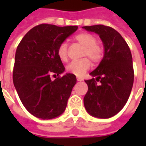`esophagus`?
I'll list each match as a JSON object with an SVG mask.
<instances>
[{
	"label": "esophagus",
	"mask_w": 146,
	"mask_h": 146,
	"mask_svg": "<svg viewBox=\"0 0 146 146\" xmlns=\"http://www.w3.org/2000/svg\"><path fill=\"white\" fill-rule=\"evenodd\" d=\"M76 80H77L78 81H82V79H80V78H79V77H77V78H76Z\"/></svg>",
	"instance_id": "1"
}]
</instances>
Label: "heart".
Masks as SVG:
<instances>
[{"instance_id":"heart-1","label":"heart","mask_w":146,"mask_h":146,"mask_svg":"<svg viewBox=\"0 0 146 146\" xmlns=\"http://www.w3.org/2000/svg\"><path fill=\"white\" fill-rule=\"evenodd\" d=\"M74 40L83 46L82 57H88L93 62H99L103 57V48L97 42L96 36L89 32H81L74 37ZM57 55L62 62H66L68 59V46L66 42L61 43L57 49ZM91 66V62L87 58L73 61L67 65L66 70L73 75L82 76L89 70Z\"/></svg>"}]
</instances>
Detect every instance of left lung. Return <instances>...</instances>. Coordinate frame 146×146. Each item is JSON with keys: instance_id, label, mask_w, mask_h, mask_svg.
I'll return each instance as SVG.
<instances>
[{"instance_id": "left-lung-1", "label": "left lung", "mask_w": 146, "mask_h": 146, "mask_svg": "<svg viewBox=\"0 0 146 146\" xmlns=\"http://www.w3.org/2000/svg\"><path fill=\"white\" fill-rule=\"evenodd\" d=\"M83 28L98 34L105 48L102 62L90 73L96 78L85 80L88 89L84 98V107L93 117L108 119L123 108L130 96L134 80L132 53L114 28L104 25Z\"/></svg>"}]
</instances>
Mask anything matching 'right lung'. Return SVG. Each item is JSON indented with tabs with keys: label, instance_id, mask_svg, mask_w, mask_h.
I'll use <instances>...</instances> for the list:
<instances>
[{
	"label": "right lung",
	"instance_id": "right-lung-1",
	"mask_svg": "<svg viewBox=\"0 0 146 146\" xmlns=\"http://www.w3.org/2000/svg\"><path fill=\"white\" fill-rule=\"evenodd\" d=\"M78 29L77 26L40 24L20 41L15 53L13 82L20 100L31 115L51 119L66 107L76 77L67 73L57 55L58 45ZM58 77L52 81L51 74Z\"/></svg>",
	"mask_w": 146,
	"mask_h": 146
}]
</instances>
